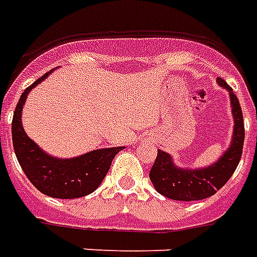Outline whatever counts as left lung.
<instances>
[{
	"mask_svg": "<svg viewBox=\"0 0 257 257\" xmlns=\"http://www.w3.org/2000/svg\"><path fill=\"white\" fill-rule=\"evenodd\" d=\"M217 84L228 90L230 96L234 118L231 145L217 161L209 167L198 169L176 167L172 157L165 151L158 150L149 176L151 183L154 184V189L167 198L175 201H199L208 198L228 182L239 164L245 139L242 110L237 96L226 81L217 78Z\"/></svg>",
	"mask_w": 257,
	"mask_h": 257,
	"instance_id": "left-lung-1",
	"label": "left lung"
}]
</instances>
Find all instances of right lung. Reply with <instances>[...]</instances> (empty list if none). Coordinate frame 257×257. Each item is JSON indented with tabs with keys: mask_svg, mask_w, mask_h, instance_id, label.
Here are the masks:
<instances>
[{
	"mask_svg": "<svg viewBox=\"0 0 257 257\" xmlns=\"http://www.w3.org/2000/svg\"><path fill=\"white\" fill-rule=\"evenodd\" d=\"M48 71L26 88L15 108L12 119V143L15 154L33 186L48 197L71 199L93 193L108 172L111 161L123 147L99 149L74 158H56L42 151L27 136L22 125V110L30 90L47 78Z\"/></svg>",
	"mask_w": 257,
	"mask_h": 257,
	"instance_id": "right-lung-1",
	"label": "right lung"
}]
</instances>
